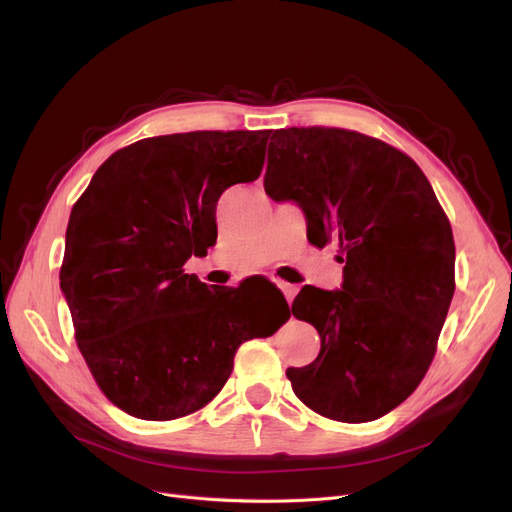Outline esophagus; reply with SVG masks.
<instances>
[{
	"label": "esophagus",
	"instance_id": "obj_1",
	"mask_svg": "<svg viewBox=\"0 0 512 512\" xmlns=\"http://www.w3.org/2000/svg\"><path fill=\"white\" fill-rule=\"evenodd\" d=\"M277 288H279L281 292H284V296H286V301H288V303H292V301H294V296L298 294V288H296V286H292V284H288V281H279Z\"/></svg>",
	"mask_w": 512,
	"mask_h": 512
}]
</instances>
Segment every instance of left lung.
<instances>
[{
	"instance_id": "left-lung-1",
	"label": "left lung",
	"mask_w": 512,
	"mask_h": 512,
	"mask_svg": "<svg viewBox=\"0 0 512 512\" xmlns=\"http://www.w3.org/2000/svg\"><path fill=\"white\" fill-rule=\"evenodd\" d=\"M264 190L294 201L307 239L343 250L341 290L305 286L292 303L322 339L288 368L294 394L324 417L364 424L407 400L434 358L455 290L451 224L413 158L345 129H277Z\"/></svg>"
}]
</instances>
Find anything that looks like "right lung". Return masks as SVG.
Wrapping results in <instances>:
<instances>
[{
    "label": "right lung",
    "mask_w": 512,
    "mask_h": 512,
    "mask_svg": "<svg viewBox=\"0 0 512 512\" xmlns=\"http://www.w3.org/2000/svg\"><path fill=\"white\" fill-rule=\"evenodd\" d=\"M271 131H192L114 152L72 209L61 290L91 373L118 409L167 421L199 411L231 377L241 343L290 317H254L239 288L184 273L216 243V203L254 182ZM277 290V288H275Z\"/></svg>",
    "instance_id": "right-lung-1"
}]
</instances>
